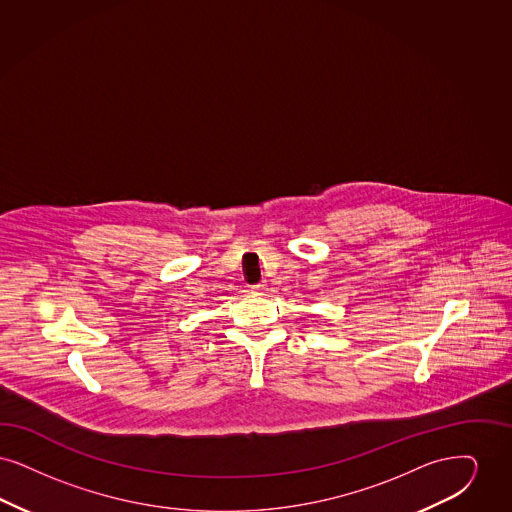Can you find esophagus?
I'll return each mask as SVG.
<instances>
[{
  "mask_svg": "<svg viewBox=\"0 0 512 512\" xmlns=\"http://www.w3.org/2000/svg\"><path fill=\"white\" fill-rule=\"evenodd\" d=\"M252 292H254V294H266V292H267L266 283H260V285H256V287H252Z\"/></svg>",
  "mask_w": 512,
  "mask_h": 512,
  "instance_id": "esophagus-1",
  "label": "esophagus"
}]
</instances>
